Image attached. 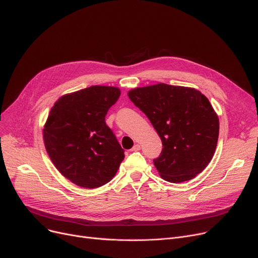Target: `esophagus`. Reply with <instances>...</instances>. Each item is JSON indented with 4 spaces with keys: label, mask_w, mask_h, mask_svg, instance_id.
Listing matches in <instances>:
<instances>
[{
    "label": "esophagus",
    "mask_w": 258,
    "mask_h": 258,
    "mask_svg": "<svg viewBox=\"0 0 258 258\" xmlns=\"http://www.w3.org/2000/svg\"><path fill=\"white\" fill-rule=\"evenodd\" d=\"M141 148H140V145L139 144H135V145H134V147L132 148V152H137V151H139Z\"/></svg>",
    "instance_id": "1"
}]
</instances>
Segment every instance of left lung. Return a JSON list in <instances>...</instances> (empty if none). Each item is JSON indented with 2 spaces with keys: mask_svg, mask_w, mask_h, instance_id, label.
Masks as SVG:
<instances>
[{
  "mask_svg": "<svg viewBox=\"0 0 258 258\" xmlns=\"http://www.w3.org/2000/svg\"><path fill=\"white\" fill-rule=\"evenodd\" d=\"M162 141L154 165L164 180L182 182L203 172L214 156L219 119L209 99L192 87L159 83L131 89Z\"/></svg>",
  "mask_w": 258,
  "mask_h": 258,
  "instance_id": "obj_1",
  "label": "left lung"
}]
</instances>
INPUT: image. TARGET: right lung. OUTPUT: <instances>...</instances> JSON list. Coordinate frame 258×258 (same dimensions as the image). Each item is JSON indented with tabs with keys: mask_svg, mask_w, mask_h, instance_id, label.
<instances>
[{
	"mask_svg": "<svg viewBox=\"0 0 258 258\" xmlns=\"http://www.w3.org/2000/svg\"><path fill=\"white\" fill-rule=\"evenodd\" d=\"M114 86L95 85L60 97L43 130L46 152L57 170L73 183L99 187L110 181L124 151L105 123L120 97Z\"/></svg>",
	"mask_w": 258,
	"mask_h": 258,
	"instance_id": "right-lung-1",
	"label": "right lung"
}]
</instances>
